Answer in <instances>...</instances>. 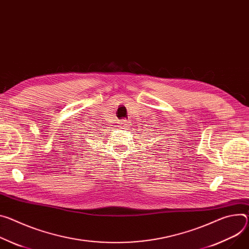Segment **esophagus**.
I'll return each instance as SVG.
<instances>
[{"instance_id": "esophagus-1", "label": "esophagus", "mask_w": 249, "mask_h": 249, "mask_svg": "<svg viewBox=\"0 0 249 249\" xmlns=\"http://www.w3.org/2000/svg\"><path fill=\"white\" fill-rule=\"evenodd\" d=\"M119 125H120V127H126L128 125V120H126V119L120 120L119 121Z\"/></svg>"}]
</instances>
